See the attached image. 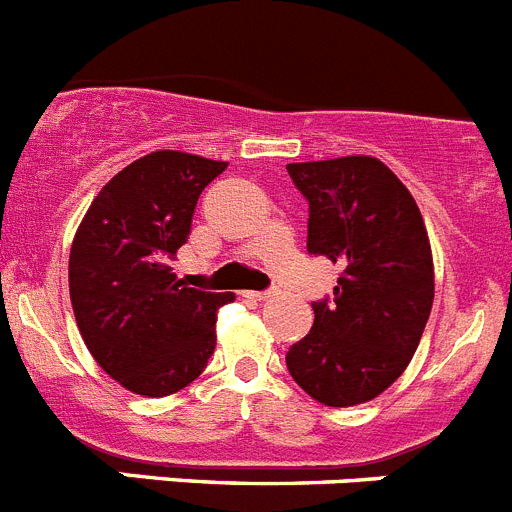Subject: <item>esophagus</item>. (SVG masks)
Wrapping results in <instances>:
<instances>
[{
    "mask_svg": "<svg viewBox=\"0 0 512 512\" xmlns=\"http://www.w3.org/2000/svg\"><path fill=\"white\" fill-rule=\"evenodd\" d=\"M247 298H255V301H267V298L273 296V290H247Z\"/></svg>",
    "mask_w": 512,
    "mask_h": 512,
    "instance_id": "obj_1",
    "label": "esophagus"
}]
</instances>
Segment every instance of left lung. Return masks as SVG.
I'll return each mask as SVG.
<instances>
[{
	"instance_id": "obj_1",
	"label": "left lung",
	"mask_w": 512,
	"mask_h": 512,
	"mask_svg": "<svg viewBox=\"0 0 512 512\" xmlns=\"http://www.w3.org/2000/svg\"><path fill=\"white\" fill-rule=\"evenodd\" d=\"M285 168L308 201V252L344 267L334 296L311 303V331L288 349L285 365L319 403H367L403 375L434 303L423 216L377 158Z\"/></svg>"
}]
</instances>
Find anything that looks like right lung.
Segmentation results:
<instances>
[{
	"mask_svg": "<svg viewBox=\"0 0 512 512\" xmlns=\"http://www.w3.org/2000/svg\"><path fill=\"white\" fill-rule=\"evenodd\" d=\"M222 160L160 150L101 188L68 260L76 324L101 370L147 398L178 393L216 347V308L234 293L188 288L173 273L199 196Z\"/></svg>",
	"mask_w": 512,
	"mask_h": 512,
	"instance_id": "1",
	"label": "right lung"
}]
</instances>
